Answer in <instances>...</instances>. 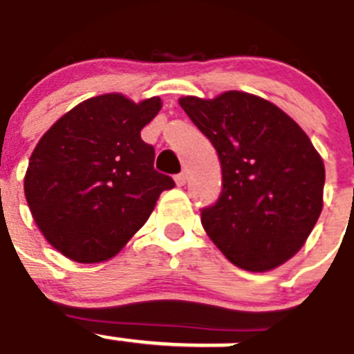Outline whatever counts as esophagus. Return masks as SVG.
<instances>
[{"mask_svg":"<svg viewBox=\"0 0 354 354\" xmlns=\"http://www.w3.org/2000/svg\"><path fill=\"white\" fill-rule=\"evenodd\" d=\"M174 181H176L178 187H183L187 183V173H180L174 176Z\"/></svg>","mask_w":354,"mask_h":354,"instance_id":"esophagus-1","label":"esophagus"}]
</instances>
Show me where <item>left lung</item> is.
Segmentation results:
<instances>
[{"mask_svg": "<svg viewBox=\"0 0 354 354\" xmlns=\"http://www.w3.org/2000/svg\"><path fill=\"white\" fill-rule=\"evenodd\" d=\"M180 106L219 155L223 190L201 223L230 262L251 272L281 266L322 210L324 164L308 135L276 104L248 92Z\"/></svg>", "mask_w": 354, "mask_h": 354, "instance_id": "obj_1", "label": "left lung"}]
</instances>
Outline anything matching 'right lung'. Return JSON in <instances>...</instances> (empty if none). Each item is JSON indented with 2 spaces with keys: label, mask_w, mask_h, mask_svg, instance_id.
I'll return each instance as SVG.
<instances>
[{
  "label": "right lung",
  "mask_w": 354,
  "mask_h": 354,
  "mask_svg": "<svg viewBox=\"0 0 354 354\" xmlns=\"http://www.w3.org/2000/svg\"><path fill=\"white\" fill-rule=\"evenodd\" d=\"M160 97L133 103L103 94L76 104L39 140L24 196L46 241L80 263L104 262L139 232L158 196L173 189L155 171V149L140 130Z\"/></svg>",
  "instance_id": "right-lung-1"
}]
</instances>
